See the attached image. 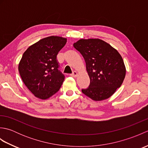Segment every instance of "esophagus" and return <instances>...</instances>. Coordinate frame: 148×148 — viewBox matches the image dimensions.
Listing matches in <instances>:
<instances>
[{
    "instance_id": "1",
    "label": "esophagus",
    "mask_w": 148,
    "mask_h": 148,
    "mask_svg": "<svg viewBox=\"0 0 148 148\" xmlns=\"http://www.w3.org/2000/svg\"><path fill=\"white\" fill-rule=\"evenodd\" d=\"M71 76L72 77H76L77 76V72H76V71H73V72H72V74H71Z\"/></svg>"
}]
</instances>
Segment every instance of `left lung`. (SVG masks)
Listing matches in <instances>:
<instances>
[{
  "mask_svg": "<svg viewBox=\"0 0 148 148\" xmlns=\"http://www.w3.org/2000/svg\"><path fill=\"white\" fill-rule=\"evenodd\" d=\"M73 46L83 55L90 79L89 86L82 92L95 101L109 98L121 86L126 74L120 54L99 39H81Z\"/></svg>",
  "mask_w": 148,
  "mask_h": 148,
  "instance_id": "1",
  "label": "left lung"
}]
</instances>
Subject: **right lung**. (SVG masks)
I'll list each match as a JSON object with an SVG mask.
<instances>
[{"label":"right lung","mask_w":148,"mask_h":148,"mask_svg":"<svg viewBox=\"0 0 148 148\" xmlns=\"http://www.w3.org/2000/svg\"><path fill=\"white\" fill-rule=\"evenodd\" d=\"M67 39L50 36L29 47L19 63L18 71L24 84L35 97L45 100L60 88L65 76L59 71L56 56Z\"/></svg>","instance_id":"add662e5"}]
</instances>
